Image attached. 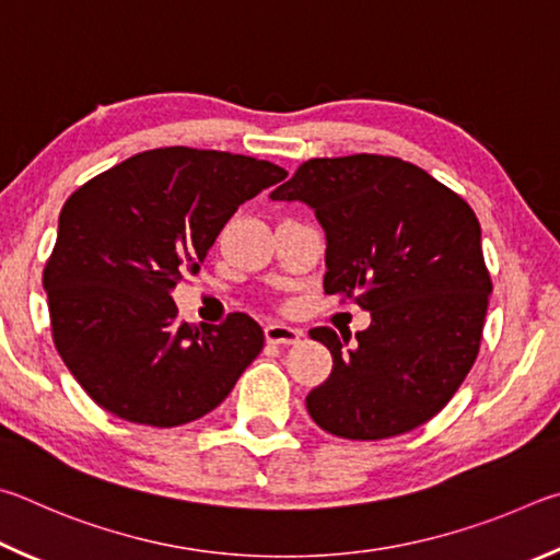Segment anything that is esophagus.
<instances>
[{"label": "esophagus", "mask_w": 560, "mask_h": 560, "mask_svg": "<svg viewBox=\"0 0 560 560\" xmlns=\"http://www.w3.org/2000/svg\"><path fill=\"white\" fill-rule=\"evenodd\" d=\"M302 337V331L295 327H288V325H280V322H270L268 327H265V339L270 341V345H298Z\"/></svg>", "instance_id": "esophagus-1"}]
</instances>
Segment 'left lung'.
<instances>
[{
	"mask_svg": "<svg viewBox=\"0 0 560 560\" xmlns=\"http://www.w3.org/2000/svg\"><path fill=\"white\" fill-rule=\"evenodd\" d=\"M272 201H302L327 235L325 292L354 300L371 325L310 331L331 374L307 410L327 433L384 440L445 408L472 369L489 280L482 229L465 199L420 166L381 154L300 164Z\"/></svg>",
	"mask_w": 560,
	"mask_h": 560,
	"instance_id": "left-lung-1",
	"label": "left lung"
}]
</instances>
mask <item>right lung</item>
Here are the masks:
<instances>
[{"label":"right lung","mask_w":560,"mask_h":560,"mask_svg":"<svg viewBox=\"0 0 560 560\" xmlns=\"http://www.w3.org/2000/svg\"><path fill=\"white\" fill-rule=\"evenodd\" d=\"M255 156L162 147L71 194L44 270L54 345L97 406L154 428L221 404L262 349L243 312L219 327L176 319L172 290L196 275L238 206L282 182Z\"/></svg>","instance_id":"1"}]
</instances>
